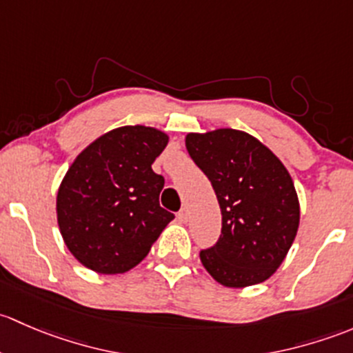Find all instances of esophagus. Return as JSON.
<instances>
[{
	"label": "esophagus",
	"mask_w": 353,
	"mask_h": 353,
	"mask_svg": "<svg viewBox=\"0 0 353 353\" xmlns=\"http://www.w3.org/2000/svg\"><path fill=\"white\" fill-rule=\"evenodd\" d=\"M176 217H178V221H180V223H187V221H188V209H187V207H183V209H181L180 212L176 214Z\"/></svg>",
	"instance_id": "esophagus-1"
}]
</instances>
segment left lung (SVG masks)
Masks as SVG:
<instances>
[{"mask_svg":"<svg viewBox=\"0 0 353 353\" xmlns=\"http://www.w3.org/2000/svg\"><path fill=\"white\" fill-rule=\"evenodd\" d=\"M185 143L212 183L223 214L219 239L201 250L202 265L226 287L267 281L299 228V201L289 172L267 146L241 130L188 134Z\"/></svg>","mask_w":353,"mask_h":353,"instance_id":"obj_1","label":"left lung"}]
</instances>
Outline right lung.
Listing matches in <instances>:
<instances>
[{
  "label": "right lung",
  "instance_id": "right-lung-1",
  "mask_svg": "<svg viewBox=\"0 0 353 353\" xmlns=\"http://www.w3.org/2000/svg\"><path fill=\"white\" fill-rule=\"evenodd\" d=\"M166 144L161 130L125 125L74 159L57 192V223L79 263L98 274H123L175 219L159 205L165 178L151 168Z\"/></svg>",
  "mask_w": 353,
  "mask_h": 353
}]
</instances>
